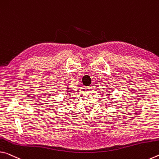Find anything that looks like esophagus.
<instances>
[{
    "mask_svg": "<svg viewBox=\"0 0 159 159\" xmlns=\"http://www.w3.org/2000/svg\"><path fill=\"white\" fill-rule=\"evenodd\" d=\"M86 89L88 91V92H92V87L91 86H88V87H86Z\"/></svg>",
    "mask_w": 159,
    "mask_h": 159,
    "instance_id": "obj_1",
    "label": "esophagus"
}]
</instances>
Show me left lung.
Listing matches in <instances>:
<instances>
[{
	"label": "left lung",
	"instance_id": "obj_1",
	"mask_svg": "<svg viewBox=\"0 0 159 159\" xmlns=\"http://www.w3.org/2000/svg\"><path fill=\"white\" fill-rule=\"evenodd\" d=\"M108 95H110V94H108Z\"/></svg>",
	"mask_w": 159,
	"mask_h": 159
}]
</instances>
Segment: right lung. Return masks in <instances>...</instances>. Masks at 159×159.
Instances as JSON below:
<instances>
[{"label": "right lung", "instance_id": "1", "mask_svg": "<svg viewBox=\"0 0 159 159\" xmlns=\"http://www.w3.org/2000/svg\"><path fill=\"white\" fill-rule=\"evenodd\" d=\"M67 92H71V90H70V89H69V88H67Z\"/></svg>", "mask_w": 159, "mask_h": 159}]
</instances>
